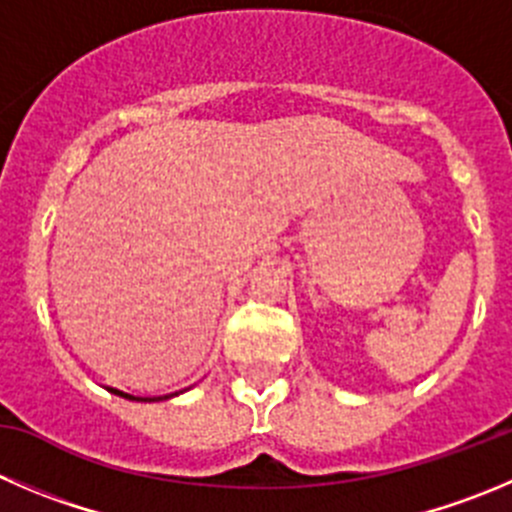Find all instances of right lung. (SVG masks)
<instances>
[{
    "mask_svg": "<svg viewBox=\"0 0 512 512\" xmlns=\"http://www.w3.org/2000/svg\"><path fill=\"white\" fill-rule=\"evenodd\" d=\"M107 392L118 394V397H123V399H133V402H160V399L178 397V394H183V389H180V392H173V394H163V397H135V394H128V392H123V389H115V387H107Z\"/></svg>",
    "mask_w": 512,
    "mask_h": 512,
    "instance_id": "obj_1",
    "label": "right lung"
}]
</instances>
